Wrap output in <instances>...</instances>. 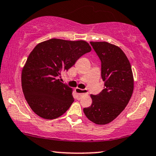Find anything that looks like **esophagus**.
Returning <instances> with one entry per match:
<instances>
[{
  "label": "esophagus",
  "mask_w": 156,
  "mask_h": 156,
  "mask_svg": "<svg viewBox=\"0 0 156 156\" xmlns=\"http://www.w3.org/2000/svg\"><path fill=\"white\" fill-rule=\"evenodd\" d=\"M75 90H76V93L77 94H78V96H81L83 94H88V90H86V89H80V88H77L75 89Z\"/></svg>",
  "instance_id": "esophagus-1"
}]
</instances>
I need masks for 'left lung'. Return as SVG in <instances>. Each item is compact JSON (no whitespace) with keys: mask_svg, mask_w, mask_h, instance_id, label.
<instances>
[{"mask_svg":"<svg viewBox=\"0 0 156 156\" xmlns=\"http://www.w3.org/2000/svg\"><path fill=\"white\" fill-rule=\"evenodd\" d=\"M101 62L104 89L90 95L92 104L84 108L86 117L96 125H106L117 118L129 103L134 89L131 65L119 47L106 42H90Z\"/></svg>","mask_w":156,"mask_h":156,"instance_id":"left-lung-1","label":"left lung"}]
</instances>
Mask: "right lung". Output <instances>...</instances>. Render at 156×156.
<instances>
[{
  "mask_svg": "<svg viewBox=\"0 0 156 156\" xmlns=\"http://www.w3.org/2000/svg\"><path fill=\"white\" fill-rule=\"evenodd\" d=\"M90 50L86 41L60 39H49L34 47L22 69L21 86L35 114L53 119L66 113L74 101L73 90L58 78Z\"/></svg>",
  "mask_w": 156,
  "mask_h": 156,
  "instance_id": "1",
  "label": "right lung"
}]
</instances>
